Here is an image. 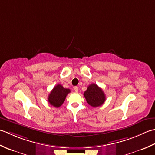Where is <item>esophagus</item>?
<instances>
[{"label":"esophagus","mask_w":155,"mask_h":155,"mask_svg":"<svg viewBox=\"0 0 155 155\" xmlns=\"http://www.w3.org/2000/svg\"><path fill=\"white\" fill-rule=\"evenodd\" d=\"M74 90L75 93H78V87H74Z\"/></svg>","instance_id":"esophagus-1"}]
</instances>
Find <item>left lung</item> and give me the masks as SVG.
<instances>
[{"instance_id": "8db88e82", "label": "left lung", "mask_w": 155, "mask_h": 155, "mask_svg": "<svg viewBox=\"0 0 155 155\" xmlns=\"http://www.w3.org/2000/svg\"><path fill=\"white\" fill-rule=\"evenodd\" d=\"M84 97L88 104L93 107L101 106L106 100V96L102 88L94 83L88 87L87 91L84 93Z\"/></svg>"}]
</instances>
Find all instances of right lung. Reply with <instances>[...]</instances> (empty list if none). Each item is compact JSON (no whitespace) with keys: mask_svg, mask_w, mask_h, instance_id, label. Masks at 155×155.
<instances>
[{"mask_svg":"<svg viewBox=\"0 0 155 155\" xmlns=\"http://www.w3.org/2000/svg\"><path fill=\"white\" fill-rule=\"evenodd\" d=\"M71 91L64 88L61 84H57L53 88L48 97V102L51 105L56 108L60 107L65 101L67 95Z\"/></svg>","mask_w":155,"mask_h":155,"instance_id":"right-lung-1","label":"right lung"}]
</instances>
